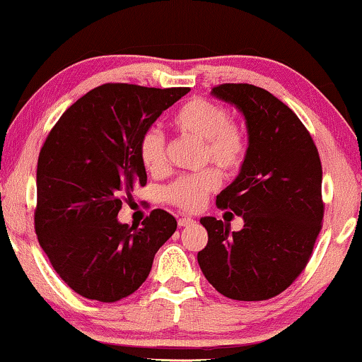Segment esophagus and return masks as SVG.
Listing matches in <instances>:
<instances>
[{
  "label": "esophagus",
  "instance_id": "obj_1",
  "mask_svg": "<svg viewBox=\"0 0 362 362\" xmlns=\"http://www.w3.org/2000/svg\"><path fill=\"white\" fill-rule=\"evenodd\" d=\"M194 224V219H191V217H181L180 221H177V226L180 227H186V226H191Z\"/></svg>",
  "mask_w": 362,
  "mask_h": 362
}]
</instances>
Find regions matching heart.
Here are the masks:
<instances>
[{"label":"heart","mask_w":362,"mask_h":362,"mask_svg":"<svg viewBox=\"0 0 362 362\" xmlns=\"http://www.w3.org/2000/svg\"><path fill=\"white\" fill-rule=\"evenodd\" d=\"M173 125L182 135L201 140L204 145L206 161L214 163L222 171H234L240 166L245 155L244 132L234 122H229V112L221 103L207 98H191L177 108ZM143 166L153 175L166 170L165 138L160 132L148 130L140 141ZM219 186L216 171L206 170L197 175L182 176L166 189L168 201L185 211H194L202 206L206 197Z\"/></svg>","instance_id":"b5f03b06"}]
</instances>
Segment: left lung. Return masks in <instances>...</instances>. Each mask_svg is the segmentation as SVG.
<instances>
[{
	"mask_svg": "<svg viewBox=\"0 0 362 362\" xmlns=\"http://www.w3.org/2000/svg\"><path fill=\"white\" fill-rule=\"evenodd\" d=\"M212 97L245 118V158L217 206L244 219L239 232L202 217L207 245L197 254L202 274L227 298L260 301L288 288L308 264L323 221V170L300 118L264 88L222 83Z\"/></svg>",
	"mask_w": 362,
	"mask_h": 362,
	"instance_id": "left-lung-1",
	"label": "left lung"
}]
</instances>
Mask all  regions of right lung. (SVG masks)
Returning <instances> with one entry per match:
<instances>
[{"mask_svg":"<svg viewBox=\"0 0 362 362\" xmlns=\"http://www.w3.org/2000/svg\"><path fill=\"white\" fill-rule=\"evenodd\" d=\"M189 88L103 83L67 108L37 160V240L59 276L112 303L140 288L176 219L155 209L141 227L118 221L122 196L146 185L141 136Z\"/></svg>","mask_w":362,"mask_h":362,"instance_id":"right-lung-1","label":"right lung"}]
</instances>
